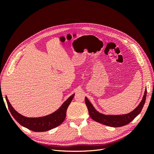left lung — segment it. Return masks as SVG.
I'll list each match as a JSON object with an SVG mask.
<instances>
[{
  "label": "left lung",
  "mask_w": 154,
  "mask_h": 154,
  "mask_svg": "<svg viewBox=\"0 0 154 154\" xmlns=\"http://www.w3.org/2000/svg\"><path fill=\"white\" fill-rule=\"evenodd\" d=\"M146 97V90L144 92V94L143 96V100L141 103L131 112L127 114L119 115V116H107L99 113L94 108V106L91 103V102L85 97V104L87 106L91 118L94 120L95 122L103 124L105 125L109 126L112 127H123L126 125L128 124L136 117V116L141 112L143 106L145 103Z\"/></svg>",
  "instance_id": "left-lung-1"
}]
</instances>
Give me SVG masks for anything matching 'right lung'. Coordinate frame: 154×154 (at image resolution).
<instances>
[{
    "mask_svg": "<svg viewBox=\"0 0 154 154\" xmlns=\"http://www.w3.org/2000/svg\"><path fill=\"white\" fill-rule=\"evenodd\" d=\"M74 94L70 96L64 102L60 109L50 115L42 118H26L23 116L13 108L6 96L8 109L13 117L23 127L34 132H45L58 127L61 125L66 117V112L68 106L71 103Z\"/></svg>",
    "mask_w": 154,
    "mask_h": 154,
    "instance_id": "obj_1",
    "label": "right lung"
}]
</instances>
